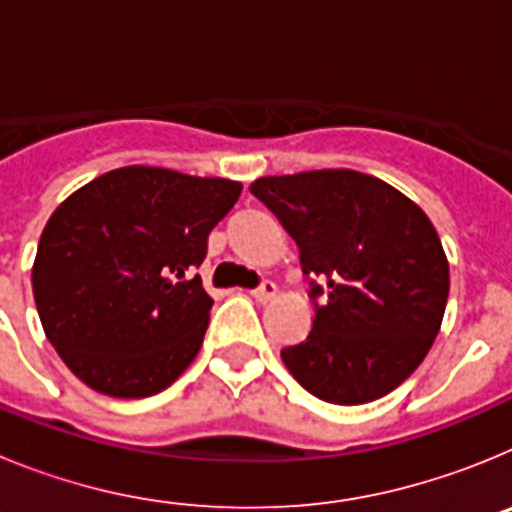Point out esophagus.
<instances>
[{
    "label": "esophagus",
    "instance_id": "1",
    "mask_svg": "<svg viewBox=\"0 0 512 512\" xmlns=\"http://www.w3.org/2000/svg\"><path fill=\"white\" fill-rule=\"evenodd\" d=\"M274 295H277V284L269 282V279H266V282H261L259 287L251 292L253 300H259V302H269Z\"/></svg>",
    "mask_w": 512,
    "mask_h": 512
}]
</instances>
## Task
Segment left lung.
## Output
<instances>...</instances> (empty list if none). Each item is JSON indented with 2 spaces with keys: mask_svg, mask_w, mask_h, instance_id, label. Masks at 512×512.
<instances>
[{
  "mask_svg": "<svg viewBox=\"0 0 512 512\" xmlns=\"http://www.w3.org/2000/svg\"><path fill=\"white\" fill-rule=\"evenodd\" d=\"M251 194L295 238L310 277V336L282 348L292 377L336 405L395 390L431 351L449 300V261L428 215L351 169L261 176Z\"/></svg>",
  "mask_w": 512,
  "mask_h": 512,
  "instance_id": "1",
  "label": "left lung"
}]
</instances>
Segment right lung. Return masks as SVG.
<instances>
[{
	"label": "right lung",
	"instance_id": "1",
	"mask_svg": "<svg viewBox=\"0 0 512 512\" xmlns=\"http://www.w3.org/2000/svg\"><path fill=\"white\" fill-rule=\"evenodd\" d=\"M241 184L156 166L107 171L53 212L33 295L66 366L110 397L166 390L194 361L212 297L192 271Z\"/></svg>",
	"mask_w": 512,
	"mask_h": 512
}]
</instances>
